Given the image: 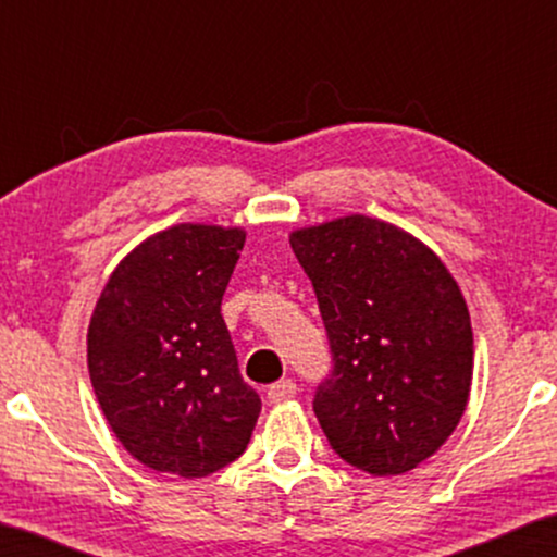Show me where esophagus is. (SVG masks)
<instances>
[{"mask_svg":"<svg viewBox=\"0 0 557 557\" xmlns=\"http://www.w3.org/2000/svg\"><path fill=\"white\" fill-rule=\"evenodd\" d=\"M296 398V383L294 380H278L269 387V400L271 403H286Z\"/></svg>","mask_w":557,"mask_h":557,"instance_id":"34e87169","label":"esophagus"}]
</instances>
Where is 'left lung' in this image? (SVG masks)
<instances>
[{
    "mask_svg": "<svg viewBox=\"0 0 557 557\" xmlns=\"http://www.w3.org/2000/svg\"><path fill=\"white\" fill-rule=\"evenodd\" d=\"M292 248L332 349L314 395L326 441L349 467L406 474L467 410L474 337L459 286L431 248L375 218L301 227Z\"/></svg>",
    "mask_w": 557,
    "mask_h": 557,
    "instance_id": "8db88e82",
    "label": "left lung"
}]
</instances>
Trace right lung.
<instances>
[{
  "label": "right lung",
  "mask_w": 557,
  "mask_h": 557,
  "mask_svg": "<svg viewBox=\"0 0 557 557\" xmlns=\"http://www.w3.org/2000/svg\"><path fill=\"white\" fill-rule=\"evenodd\" d=\"M240 227L182 223L111 273L88 326V372L111 431L136 461L197 479L246 451L261 398L240 377L220 304Z\"/></svg>",
  "instance_id": "right-lung-1"
}]
</instances>
